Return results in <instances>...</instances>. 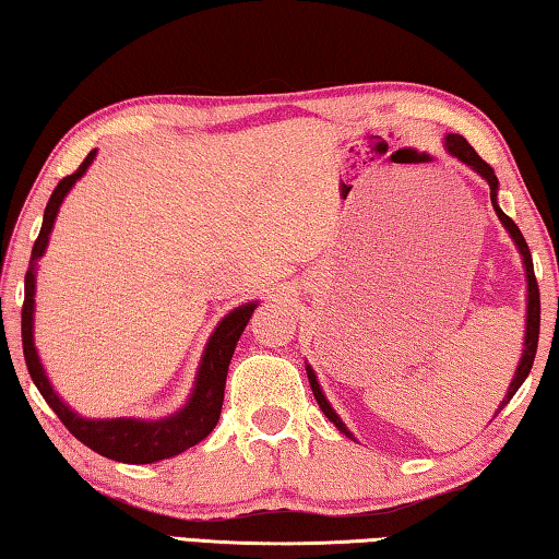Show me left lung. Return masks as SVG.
<instances>
[{"mask_svg":"<svg viewBox=\"0 0 559 559\" xmlns=\"http://www.w3.org/2000/svg\"><path fill=\"white\" fill-rule=\"evenodd\" d=\"M443 147H447V153H449L451 157H456L459 163L471 167L473 173L486 179L488 187H490V204H493V210H496V214H498L500 224L506 226V231L510 234V239H513L518 253H520V257H523V269H525V281H527V310H525L523 355H520V362H518V367H515L513 380H510V384H508V392H506V396H503V402H500V406H498V412H500L510 400H513V394L520 390V384H523V382L527 380L530 370H533V359H535V353H537V335H540V290H537V281H535V271H533V257H530V249H527V243H525V239H523V234H520L515 222L510 219V216H508L503 210H500V204H498V177H496V173H493V167H490L488 163H484V159L478 157L476 150H473V147L466 143V138L456 135V132H449V135L443 138ZM306 372H308V380H310V390H313L316 400H318V404H320V409H323V414L328 416V419L333 421L335 427H337L340 431H343L347 439H355L353 431H347L345 421L340 419L337 412H335L333 406H330V402L325 400L323 386L318 384V377H316L313 367L306 365ZM498 412H496V414H498Z\"/></svg>","mask_w":559,"mask_h":559,"instance_id":"left-lung-1","label":"left lung"}]
</instances>
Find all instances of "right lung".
Here are the masks:
<instances>
[{
  "label": "right lung",
  "mask_w": 559,
  "mask_h": 559,
  "mask_svg": "<svg viewBox=\"0 0 559 559\" xmlns=\"http://www.w3.org/2000/svg\"><path fill=\"white\" fill-rule=\"evenodd\" d=\"M93 159H96V150L88 153V157L83 159L81 167L75 169L73 175L63 177L61 182L56 185L51 200L44 210L41 231H39V239L34 241L29 271H26V278H24V308H22L24 359H26V367H29V374L36 384V390L41 392L46 404H49L56 412V416L63 421V427L69 429L81 443H86L88 449L112 461L155 463V461L177 456V453L194 447V443H200L214 431L222 414L224 384H226V372H229L231 355L243 333V328L249 325L259 300L243 302V306L234 308L231 313H226L219 320V325L214 328V333L204 345L192 392H189V400L182 409H177L169 416H163V419H135V416L88 419V416H81L79 412L71 409V406L61 400L59 392L53 390L49 377H46V370L39 359V349L34 345L36 271H39V259L46 253V246H49V236L53 231L56 216H59L66 194H69L73 185L88 173Z\"/></svg>",
  "instance_id": "right-lung-1"
}]
</instances>
